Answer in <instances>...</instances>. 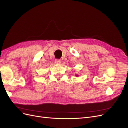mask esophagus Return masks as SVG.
Here are the masks:
<instances>
[{
  "label": "esophagus",
  "instance_id": "esophagus-1",
  "mask_svg": "<svg viewBox=\"0 0 128 128\" xmlns=\"http://www.w3.org/2000/svg\"><path fill=\"white\" fill-rule=\"evenodd\" d=\"M55 62L56 64H60L61 63V60L59 59H56L55 60Z\"/></svg>",
  "mask_w": 128,
  "mask_h": 128
}]
</instances>
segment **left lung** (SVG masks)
I'll return each mask as SVG.
<instances>
[{
	"instance_id": "1",
	"label": "left lung",
	"mask_w": 128,
	"mask_h": 128,
	"mask_svg": "<svg viewBox=\"0 0 128 128\" xmlns=\"http://www.w3.org/2000/svg\"><path fill=\"white\" fill-rule=\"evenodd\" d=\"M76 76H78V75H76Z\"/></svg>"
}]
</instances>
